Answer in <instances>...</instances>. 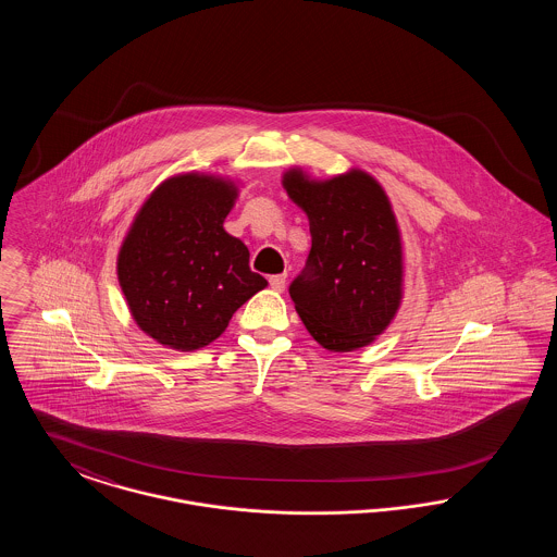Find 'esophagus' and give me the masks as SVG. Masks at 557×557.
Instances as JSON below:
<instances>
[{
  "instance_id": "34e87169",
  "label": "esophagus",
  "mask_w": 557,
  "mask_h": 557,
  "mask_svg": "<svg viewBox=\"0 0 557 557\" xmlns=\"http://www.w3.org/2000/svg\"><path fill=\"white\" fill-rule=\"evenodd\" d=\"M269 286L275 292L284 290L286 288V275L284 273L282 275H271L269 277Z\"/></svg>"
}]
</instances>
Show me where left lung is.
<instances>
[{"label":"left lung","instance_id":"8db88e82","mask_svg":"<svg viewBox=\"0 0 557 557\" xmlns=\"http://www.w3.org/2000/svg\"><path fill=\"white\" fill-rule=\"evenodd\" d=\"M282 184L311 230L307 265L290 284L296 313L327 350L370 345L403 298V246L386 191L359 169L325 182L290 169Z\"/></svg>","mask_w":557,"mask_h":557}]
</instances>
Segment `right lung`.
<instances>
[{
  "mask_svg": "<svg viewBox=\"0 0 557 557\" xmlns=\"http://www.w3.org/2000/svg\"><path fill=\"white\" fill-rule=\"evenodd\" d=\"M236 198L230 180L184 173L162 182L135 214L116 273L135 323L160 345H211L265 288L244 242L223 230Z\"/></svg>",
  "mask_w": 557,
  "mask_h": 557,
  "instance_id": "1",
  "label": "right lung"
}]
</instances>
